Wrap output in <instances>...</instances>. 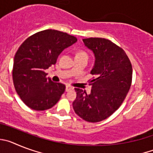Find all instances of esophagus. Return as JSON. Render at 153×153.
I'll return each mask as SVG.
<instances>
[{
  "mask_svg": "<svg viewBox=\"0 0 153 153\" xmlns=\"http://www.w3.org/2000/svg\"><path fill=\"white\" fill-rule=\"evenodd\" d=\"M73 87L72 86H66V91L67 92H68V91H70V90H73Z\"/></svg>",
  "mask_w": 153,
  "mask_h": 153,
  "instance_id": "1",
  "label": "esophagus"
}]
</instances>
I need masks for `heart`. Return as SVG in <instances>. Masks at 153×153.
Listing matches in <instances>:
<instances>
[{
	"label": "heart",
	"instance_id": "b5f03b06",
	"mask_svg": "<svg viewBox=\"0 0 153 153\" xmlns=\"http://www.w3.org/2000/svg\"><path fill=\"white\" fill-rule=\"evenodd\" d=\"M76 56H87V57H88V54H87V53H86L85 51H79V52L76 53Z\"/></svg>",
	"mask_w": 153,
	"mask_h": 153
}]
</instances>
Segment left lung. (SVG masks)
<instances>
[{
    "label": "left lung",
    "instance_id": "obj_1",
    "mask_svg": "<svg viewBox=\"0 0 153 153\" xmlns=\"http://www.w3.org/2000/svg\"><path fill=\"white\" fill-rule=\"evenodd\" d=\"M83 41L94 53L90 74L95 77L89 81L90 94L75 89L73 107L76 114L87 122H100L117 110L125 100L132 83V64L125 51L107 39L91 37Z\"/></svg>",
    "mask_w": 153,
    "mask_h": 153
}]
</instances>
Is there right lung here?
<instances>
[{"label": "right lung", "mask_w": 153, "mask_h": 153, "mask_svg": "<svg viewBox=\"0 0 153 153\" xmlns=\"http://www.w3.org/2000/svg\"><path fill=\"white\" fill-rule=\"evenodd\" d=\"M77 41L75 36L45 30L28 37L14 56L13 82L23 102L35 110L51 109L64 93V84L47 78L45 70L54 65L64 49Z\"/></svg>", "instance_id": "1"}]
</instances>
